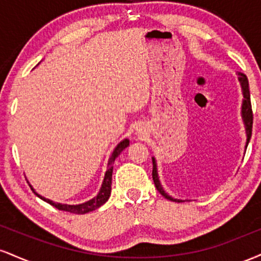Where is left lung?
<instances>
[{
  "instance_id": "left-lung-1",
  "label": "left lung",
  "mask_w": 261,
  "mask_h": 261,
  "mask_svg": "<svg viewBox=\"0 0 261 261\" xmlns=\"http://www.w3.org/2000/svg\"><path fill=\"white\" fill-rule=\"evenodd\" d=\"M239 76V81H241V86L242 89H243V106H242V115H243V120L245 124V130H247V146L249 143V140L251 137V128H253V110H251V103H250V92H249V83H248V79L244 73H238ZM245 146V147H247ZM152 163H153V170H152V178H153L154 185L157 188V190L160 191L161 195H163L166 199L170 200V201H176V202H180L181 200L178 199H173L170 197L166 191L163 190L162 188L160 179H158V174H157V164H155L154 158H152Z\"/></svg>"
}]
</instances>
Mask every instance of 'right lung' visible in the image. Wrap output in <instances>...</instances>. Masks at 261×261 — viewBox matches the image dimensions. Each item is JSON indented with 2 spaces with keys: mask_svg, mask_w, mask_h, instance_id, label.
<instances>
[{
  "mask_svg": "<svg viewBox=\"0 0 261 261\" xmlns=\"http://www.w3.org/2000/svg\"><path fill=\"white\" fill-rule=\"evenodd\" d=\"M128 146V140H124L121 141L120 143H119L118 146H116L115 149H114V152L110 155L109 158V163H108V169L106 172V176H104V180H103V184H101V188L99 190V194H98L97 196L94 197V199L89 200V201H87L85 203H80V205H62V203H58V202H54L51 200L49 199H45V197L40 196L39 194H37L34 191V189L32 187V190L34 191L37 195L40 197L41 200H44V201H46L47 203H50V205L54 206V207H56L58 210H61V211H67V212H71V214H77V215H83V214H87V212H91V211H94V210H97L98 207H100L103 203L107 202V200L109 199L110 196V190H112V175H113V164H114V161H115V158L118 157L119 154L121 153L122 151H124L125 148H126Z\"/></svg>",
  "mask_w": 261,
  "mask_h": 261,
  "instance_id": "right-lung-1",
  "label": "right lung"
}]
</instances>
